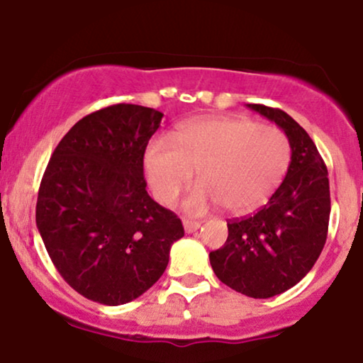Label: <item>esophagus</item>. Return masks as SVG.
I'll return each mask as SVG.
<instances>
[{"label": "esophagus", "instance_id": "34e87169", "mask_svg": "<svg viewBox=\"0 0 363 363\" xmlns=\"http://www.w3.org/2000/svg\"><path fill=\"white\" fill-rule=\"evenodd\" d=\"M182 224H184V231L186 233H196L197 229L201 228V223L199 221H192V219H184V221H182Z\"/></svg>", "mask_w": 363, "mask_h": 363}]
</instances>
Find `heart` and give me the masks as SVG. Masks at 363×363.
<instances>
[{
	"label": "heart",
	"mask_w": 363,
	"mask_h": 363,
	"mask_svg": "<svg viewBox=\"0 0 363 363\" xmlns=\"http://www.w3.org/2000/svg\"><path fill=\"white\" fill-rule=\"evenodd\" d=\"M145 181L160 204H172L194 177L184 208L201 213L223 204L233 214L261 208L281 184L290 164L286 135L273 125L240 117H201L181 123L172 142L150 140L144 150Z\"/></svg>",
	"instance_id": "obj_1"
}]
</instances>
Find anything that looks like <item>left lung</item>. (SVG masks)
<instances>
[{
    "label": "left lung",
    "instance_id": "obj_1",
    "mask_svg": "<svg viewBox=\"0 0 363 363\" xmlns=\"http://www.w3.org/2000/svg\"><path fill=\"white\" fill-rule=\"evenodd\" d=\"M288 137L291 160L268 204L228 223V240L211 251L216 277L251 298H272L306 277L327 241L328 171L306 130L279 108L247 104Z\"/></svg>",
    "mask_w": 363,
    "mask_h": 363
}]
</instances>
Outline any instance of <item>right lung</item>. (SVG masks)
<instances>
[{
    "instance_id": "1",
    "label": "right lung",
    "mask_w": 363,
    "mask_h": 363,
    "mask_svg": "<svg viewBox=\"0 0 363 363\" xmlns=\"http://www.w3.org/2000/svg\"><path fill=\"white\" fill-rule=\"evenodd\" d=\"M159 110L110 105L60 140L41 179L36 228L55 268L97 303H128L166 272L181 219L145 191L144 150Z\"/></svg>"
}]
</instances>
